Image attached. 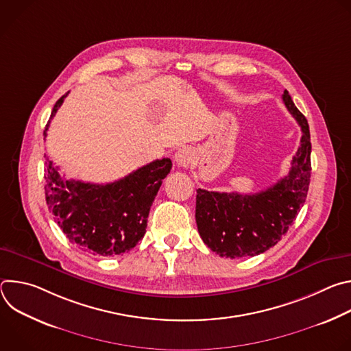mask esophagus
<instances>
[{"label": "esophagus", "instance_id": "obj_1", "mask_svg": "<svg viewBox=\"0 0 351 351\" xmlns=\"http://www.w3.org/2000/svg\"><path fill=\"white\" fill-rule=\"evenodd\" d=\"M193 161V152L187 147H182L175 154V162L179 168H187Z\"/></svg>", "mask_w": 351, "mask_h": 351}]
</instances>
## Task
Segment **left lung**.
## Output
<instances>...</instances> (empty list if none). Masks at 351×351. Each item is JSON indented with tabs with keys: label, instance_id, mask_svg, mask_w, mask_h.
Listing matches in <instances>:
<instances>
[{
	"label": "left lung",
	"instance_id": "left-lung-1",
	"mask_svg": "<svg viewBox=\"0 0 351 351\" xmlns=\"http://www.w3.org/2000/svg\"><path fill=\"white\" fill-rule=\"evenodd\" d=\"M282 98L303 132L289 173L256 194L197 190L198 233L221 257H254L267 252L286 234L306 203L311 178L308 122L294 106L287 90Z\"/></svg>",
	"mask_w": 351,
	"mask_h": 351
}]
</instances>
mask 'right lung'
I'll return each mask as SVG.
<instances>
[{
  "label": "right lung",
  "instance_id": "1",
  "mask_svg": "<svg viewBox=\"0 0 351 351\" xmlns=\"http://www.w3.org/2000/svg\"><path fill=\"white\" fill-rule=\"evenodd\" d=\"M66 95L56 103L49 121ZM171 169L172 161L162 158L112 183L94 184L64 179L53 161L47 160L45 202L69 241L83 252L101 257L122 256L143 239L149 208Z\"/></svg>",
  "mask_w": 351,
  "mask_h": 351
}]
</instances>
